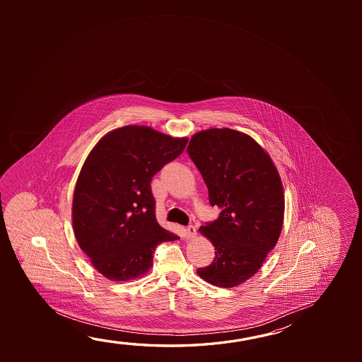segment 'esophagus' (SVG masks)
Instances as JSON below:
<instances>
[{"instance_id": "obj_1", "label": "esophagus", "mask_w": 362, "mask_h": 362, "mask_svg": "<svg viewBox=\"0 0 362 362\" xmlns=\"http://www.w3.org/2000/svg\"><path fill=\"white\" fill-rule=\"evenodd\" d=\"M185 233H187V238H193L197 235L196 226L189 225L185 228Z\"/></svg>"}]
</instances>
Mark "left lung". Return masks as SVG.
I'll list each match as a JSON object with an SVG mask.
<instances>
[{
	"label": "left lung",
	"mask_w": 362,
	"mask_h": 362,
	"mask_svg": "<svg viewBox=\"0 0 362 362\" xmlns=\"http://www.w3.org/2000/svg\"><path fill=\"white\" fill-rule=\"evenodd\" d=\"M187 151L207 185L211 206L221 209L218 218L199 228L214 243L216 256L197 273L216 286H236L259 272L278 243L283 184L270 156L240 131H201Z\"/></svg>",
	"instance_id": "8db88e82"
}]
</instances>
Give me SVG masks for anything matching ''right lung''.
<instances>
[{"label": "right lung", "mask_w": 362, "mask_h": 362, "mask_svg": "<svg viewBox=\"0 0 362 362\" xmlns=\"http://www.w3.org/2000/svg\"><path fill=\"white\" fill-rule=\"evenodd\" d=\"M187 143L146 126H124L89 153L76 184L71 218L79 247L103 276L139 278L153 265L161 243L178 240L158 223L150 184Z\"/></svg>", "instance_id": "right-lung-1"}]
</instances>
